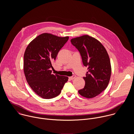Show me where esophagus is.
<instances>
[{
	"mask_svg": "<svg viewBox=\"0 0 134 134\" xmlns=\"http://www.w3.org/2000/svg\"><path fill=\"white\" fill-rule=\"evenodd\" d=\"M75 78H76V75H73L72 76L70 77H69V78H70L71 80H73V79H75Z\"/></svg>",
	"mask_w": 134,
	"mask_h": 134,
	"instance_id": "obj_1",
	"label": "esophagus"
}]
</instances>
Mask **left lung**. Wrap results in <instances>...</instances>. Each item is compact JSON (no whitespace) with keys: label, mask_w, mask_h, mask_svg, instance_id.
<instances>
[{"label":"left lung","mask_w":134,"mask_h":134,"mask_svg":"<svg viewBox=\"0 0 134 134\" xmlns=\"http://www.w3.org/2000/svg\"><path fill=\"white\" fill-rule=\"evenodd\" d=\"M72 44L79 51L84 66L88 70L85 87L78 91L80 96L91 98L99 95L107 87L111 73L109 55L102 44L88 35L72 38Z\"/></svg>","instance_id":"obj_1"}]
</instances>
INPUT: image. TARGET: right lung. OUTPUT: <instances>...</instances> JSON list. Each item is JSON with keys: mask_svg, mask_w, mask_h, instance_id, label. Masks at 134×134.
<instances>
[{"mask_svg": "<svg viewBox=\"0 0 134 134\" xmlns=\"http://www.w3.org/2000/svg\"><path fill=\"white\" fill-rule=\"evenodd\" d=\"M44 33L34 38L27 46L24 55V72L32 90L45 99L56 97L61 91L68 77L53 74L52 62L69 40Z\"/></svg>", "mask_w": 134, "mask_h": 134, "instance_id": "1", "label": "right lung"}]
</instances>
